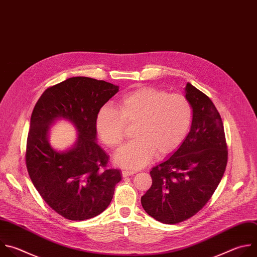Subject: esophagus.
I'll return each instance as SVG.
<instances>
[{"mask_svg":"<svg viewBox=\"0 0 257 257\" xmlns=\"http://www.w3.org/2000/svg\"><path fill=\"white\" fill-rule=\"evenodd\" d=\"M121 173H122L123 177H127V176H131V175H134L136 172L132 171V170H122Z\"/></svg>","mask_w":257,"mask_h":257,"instance_id":"34e87169","label":"esophagus"}]
</instances>
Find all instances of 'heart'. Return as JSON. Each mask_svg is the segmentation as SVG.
<instances>
[{
  "mask_svg": "<svg viewBox=\"0 0 257 257\" xmlns=\"http://www.w3.org/2000/svg\"><path fill=\"white\" fill-rule=\"evenodd\" d=\"M192 120L189 100L181 94L142 87L121 95L114 108L103 106L95 118L97 134L108 148L118 149L133 130V140L115 157L128 169L145 166L155 155L172 153L186 137Z\"/></svg>",
  "mask_w": 257,
  "mask_h": 257,
  "instance_id": "1",
  "label": "heart"
}]
</instances>
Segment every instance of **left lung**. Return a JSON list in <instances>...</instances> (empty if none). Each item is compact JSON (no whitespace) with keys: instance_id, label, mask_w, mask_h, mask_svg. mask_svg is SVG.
<instances>
[{"instance_id":"obj_1","label":"left lung","mask_w":257,"mask_h":257,"mask_svg":"<svg viewBox=\"0 0 257 257\" xmlns=\"http://www.w3.org/2000/svg\"><path fill=\"white\" fill-rule=\"evenodd\" d=\"M192 107L189 134L173 155L150 171L152 185L142 196L144 210L164 224H178L211 199L227 166L224 125L213 101L187 83Z\"/></svg>"}]
</instances>
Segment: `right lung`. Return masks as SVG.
Wrapping results in <instances>:
<instances>
[{
	"instance_id": "add662e5",
	"label": "right lung",
	"mask_w": 257,
	"mask_h": 257,
	"mask_svg": "<svg viewBox=\"0 0 257 257\" xmlns=\"http://www.w3.org/2000/svg\"><path fill=\"white\" fill-rule=\"evenodd\" d=\"M117 91L116 85L105 81L73 77L48 87L33 108L25 151L27 171L44 201L68 220L101 214L121 179L95 141L96 114ZM57 118L69 119L79 132L76 146L63 153L47 142L48 125Z\"/></svg>"
}]
</instances>
